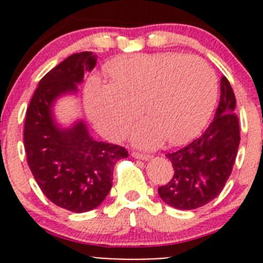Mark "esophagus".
<instances>
[{"instance_id": "34e87169", "label": "esophagus", "mask_w": 263, "mask_h": 263, "mask_svg": "<svg viewBox=\"0 0 263 263\" xmlns=\"http://www.w3.org/2000/svg\"><path fill=\"white\" fill-rule=\"evenodd\" d=\"M131 155L136 159H142V160H148V159H150V155H148V154L139 153V151H132Z\"/></svg>"}]
</instances>
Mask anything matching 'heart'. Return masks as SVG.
Returning <instances> with one entry per match:
<instances>
[{"mask_svg":"<svg viewBox=\"0 0 263 263\" xmlns=\"http://www.w3.org/2000/svg\"><path fill=\"white\" fill-rule=\"evenodd\" d=\"M107 71L112 81L90 80L85 102L98 129L112 140L126 136L145 104L148 118L135 129V142L151 147L166 137L183 144L202 131L216 103V75L197 55H129L108 63Z\"/></svg>","mask_w":263,"mask_h":263,"instance_id":"1","label":"heart"}]
</instances>
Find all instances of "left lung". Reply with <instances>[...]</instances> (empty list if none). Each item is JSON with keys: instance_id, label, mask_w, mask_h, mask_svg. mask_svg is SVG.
<instances>
[{"instance_id": "8db88e82", "label": "left lung", "mask_w": 263, "mask_h": 263, "mask_svg": "<svg viewBox=\"0 0 263 263\" xmlns=\"http://www.w3.org/2000/svg\"><path fill=\"white\" fill-rule=\"evenodd\" d=\"M214 119L198 139L166 154L174 174L158 190L161 200L179 210H195L220 195L232 174L240 141L235 95L225 76Z\"/></svg>"}]
</instances>
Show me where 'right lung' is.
<instances>
[{
	"instance_id": "obj_1",
	"label": "right lung",
	"mask_w": 263,
	"mask_h": 263,
	"mask_svg": "<svg viewBox=\"0 0 263 263\" xmlns=\"http://www.w3.org/2000/svg\"><path fill=\"white\" fill-rule=\"evenodd\" d=\"M97 65L92 52L70 55L41 81L26 109L24 146L28 165L49 201L72 213L99 206L112 188L116 163L128 156L123 146L95 141L84 122L58 128L52 118L55 98L76 91L84 72Z\"/></svg>"
}]
</instances>
